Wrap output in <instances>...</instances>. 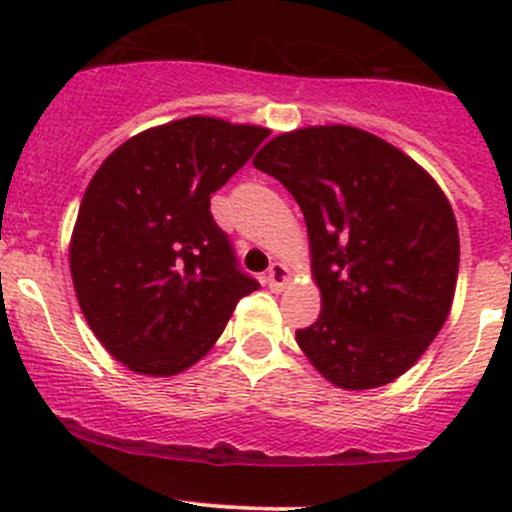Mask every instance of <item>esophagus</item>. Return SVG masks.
I'll return each mask as SVG.
<instances>
[{
  "label": "esophagus",
  "mask_w": 512,
  "mask_h": 512,
  "mask_svg": "<svg viewBox=\"0 0 512 512\" xmlns=\"http://www.w3.org/2000/svg\"><path fill=\"white\" fill-rule=\"evenodd\" d=\"M267 285L272 289H285L289 285V270L282 262H272L270 270H267Z\"/></svg>",
  "instance_id": "obj_1"
}]
</instances>
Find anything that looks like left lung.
Returning <instances> with one entry per match:
<instances>
[{
  "instance_id": "8db88e82",
  "label": "left lung",
  "mask_w": 512,
  "mask_h": 512,
  "mask_svg": "<svg viewBox=\"0 0 512 512\" xmlns=\"http://www.w3.org/2000/svg\"><path fill=\"white\" fill-rule=\"evenodd\" d=\"M255 168L304 213L319 319L297 332L309 364L347 391L411 369L451 312L458 225L441 185L384 138L354 126L280 133Z\"/></svg>"
}]
</instances>
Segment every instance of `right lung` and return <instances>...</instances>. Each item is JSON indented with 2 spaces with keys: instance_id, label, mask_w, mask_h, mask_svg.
<instances>
[{
  "instance_id": "add662e5",
  "label": "right lung",
  "mask_w": 512,
  "mask_h": 512,
  "mask_svg": "<svg viewBox=\"0 0 512 512\" xmlns=\"http://www.w3.org/2000/svg\"><path fill=\"white\" fill-rule=\"evenodd\" d=\"M270 128L188 116L136 133L86 188L69 242L79 307L106 352L136 374L175 376L213 349L237 299V270L210 195Z\"/></svg>"
}]
</instances>
